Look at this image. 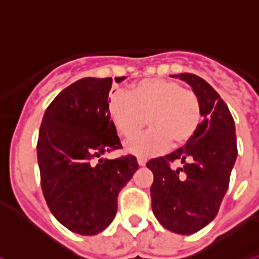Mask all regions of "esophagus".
Returning <instances> with one entry per match:
<instances>
[{"instance_id":"34e87169","label":"esophagus","mask_w":259,"mask_h":259,"mask_svg":"<svg viewBox=\"0 0 259 259\" xmlns=\"http://www.w3.org/2000/svg\"><path fill=\"white\" fill-rule=\"evenodd\" d=\"M146 162H147V160H146V158H143V157H137V164H139L140 167L146 165Z\"/></svg>"}]
</instances>
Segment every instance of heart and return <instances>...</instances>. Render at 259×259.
Instances as JSON below:
<instances>
[{
    "label": "heart",
    "mask_w": 259,
    "mask_h": 259,
    "mask_svg": "<svg viewBox=\"0 0 259 259\" xmlns=\"http://www.w3.org/2000/svg\"><path fill=\"white\" fill-rule=\"evenodd\" d=\"M108 116L123 139L139 135L147 119L150 130L127 143L126 150L137 155H154L165 151L169 144L181 147L189 142L202 122V108L198 95L180 82L147 78L130 87L127 97H112Z\"/></svg>",
    "instance_id": "heart-1"
}]
</instances>
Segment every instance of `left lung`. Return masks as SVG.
Masks as SVG:
<instances>
[{
	"mask_svg": "<svg viewBox=\"0 0 259 259\" xmlns=\"http://www.w3.org/2000/svg\"><path fill=\"white\" fill-rule=\"evenodd\" d=\"M198 95L199 129L184 147L146 164L154 175L151 207L167 230L193 234L216 218L237 158L234 119L224 101L205 79L180 74Z\"/></svg>",
	"mask_w": 259,
	"mask_h": 259,
	"instance_id": "obj_1",
	"label": "left lung"
}]
</instances>
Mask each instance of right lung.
I'll return each mask as SVG.
<instances>
[{"instance_id":"obj_1","label":"right lung","mask_w":259,"mask_h":259,"mask_svg":"<svg viewBox=\"0 0 259 259\" xmlns=\"http://www.w3.org/2000/svg\"><path fill=\"white\" fill-rule=\"evenodd\" d=\"M124 77H116L120 82ZM112 78H81L52 101L43 115L37 162L53 216L81 236L104 231L117 210V195L139 169L135 155H101L122 147L108 116Z\"/></svg>"}]
</instances>
